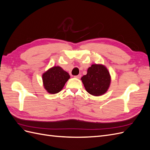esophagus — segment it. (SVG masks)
Wrapping results in <instances>:
<instances>
[{"mask_svg": "<svg viewBox=\"0 0 150 150\" xmlns=\"http://www.w3.org/2000/svg\"><path fill=\"white\" fill-rule=\"evenodd\" d=\"M74 78H76L80 79L81 77V74H79V75H77V76H74Z\"/></svg>", "mask_w": 150, "mask_h": 150, "instance_id": "34e87169", "label": "esophagus"}]
</instances>
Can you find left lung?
<instances>
[{"instance_id":"1","label":"left lung","mask_w":150,"mask_h":150,"mask_svg":"<svg viewBox=\"0 0 150 150\" xmlns=\"http://www.w3.org/2000/svg\"><path fill=\"white\" fill-rule=\"evenodd\" d=\"M81 80L87 92L95 96L105 93L111 83V76L107 68L102 64H93L88 69L87 74Z\"/></svg>"}]
</instances>
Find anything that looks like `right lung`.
Segmentation results:
<instances>
[{
	"label": "right lung",
	"mask_w": 150,
	"mask_h": 150,
	"mask_svg": "<svg viewBox=\"0 0 150 150\" xmlns=\"http://www.w3.org/2000/svg\"><path fill=\"white\" fill-rule=\"evenodd\" d=\"M69 74L59 66H54L42 74L44 87L49 93L56 94L62 90Z\"/></svg>",
	"instance_id": "1"
}]
</instances>
